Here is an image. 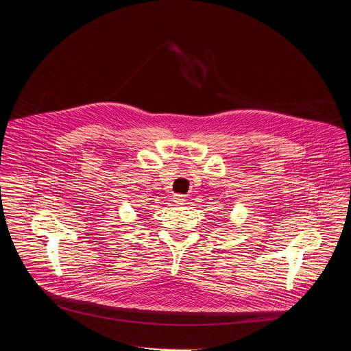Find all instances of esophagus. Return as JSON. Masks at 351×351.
<instances>
[{"label":"esophagus","mask_w":351,"mask_h":351,"mask_svg":"<svg viewBox=\"0 0 351 351\" xmlns=\"http://www.w3.org/2000/svg\"><path fill=\"white\" fill-rule=\"evenodd\" d=\"M173 201H175L176 204H183V202H184V197L180 195V194H176V195L173 197Z\"/></svg>","instance_id":"obj_1"}]
</instances>
